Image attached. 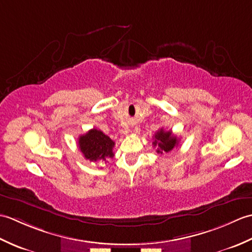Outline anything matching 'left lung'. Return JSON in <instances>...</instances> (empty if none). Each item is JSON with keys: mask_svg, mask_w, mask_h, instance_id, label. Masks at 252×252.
<instances>
[{"mask_svg": "<svg viewBox=\"0 0 252 252\" xmlns=\"http://www.w3.org/2000/svg\"><path fill=\"white\" fill-rule=\"evenodd\" d=\"M153 145L157 148V154L162 155L164 153H170L173 148L178 147L179 138L172 134L171 131H164L163 129H160L154 135Z\"/></svg>", "mask_w": 252, "mask_h": 252, "instance_id": "8db88e82", "label": "left lung"}]
</instances>
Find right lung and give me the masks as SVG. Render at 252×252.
<instances>
[{
  "instance_id": "obj_1",
  "label": "right lung",
  "mask_w": 252,
  "mask_h": 252,
  "mask_svg": "<svg viewBox=\"0 0 252 252\" xmlns=\"http://www.w3.org/2000/svg\"><path fill=\"white\" fill-rule=\"evenodd\" d=\"M115 142L97 129H92L79 137V148L85 159L93 162L106 161L115 156Z\"/></svg>"
}]
</instances>
